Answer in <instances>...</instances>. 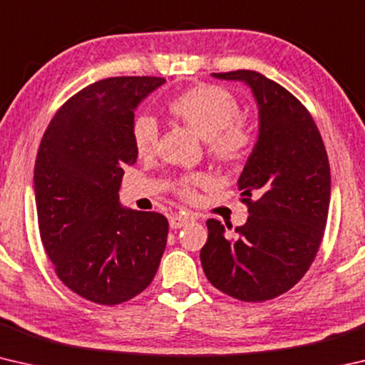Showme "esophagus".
Returning <instances> with one entry per match:
<instances>
[{"instance_id": "esophagus-1", "label": "esophagus", "mask_w": 365, "mask_h": 365, "mask_svg": "<svg viewBox=\"0 0 365 365\" xmlns=\"http://www.w3.org/2000/svg\"><path fill=\"white\" fill-rule=\"evenodd\" d=\"M190 222H193V217L190 215H183V214H174L170 217V227L172 228H182L185 225H188Z\"/></svg>"}]
</instances>
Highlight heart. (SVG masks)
Listing matches in <instances>:
<instances>
[{
    "label": "heart",
    "mask_w": 365,
    "mask_h": 365,
    "mask_svg": "<svg viewBox=\"0 0 365 365\" xmlns=\"http://www.w3.org/2000/svg\"><path fill=\"white\" fill-rule=\"evenodd\" d=\"M168 113L205 138L209 154L219 163L242 164L251 156L255 137L233 122L240 113V104L224 86L212 83L190 86L168 103ZM158 137V125L150 115H138L132 122L130 140L140 158H150L156 153ZM205 183H207L206 175L185 177L177 183V193L193 201L196 188Z\"/></svg>",
    "instance_id": "b5f03b06"
}]
</instances>
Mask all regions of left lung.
I'll return each instance as SVG.
<instances>
[{
  "instance_id": "8db88e82",
  "label": "left lung",
  "mask_w": 365,
  "mask_h": 365,
  "mask_svg": "<svg viewBox=\"0 0 365 365\" xmlns=\"http://www.w3.org/2000/svg\"><path fill=\"white\" fill-rule=\"evenodd\" d=\"M243 80L259 104V137L240 175L250 217L225 238L209 219L201 264L222 293L262 302L287 293L311 267L330 205V164L312 115L298 98L255 71L214 72Z\"/></svg>"
}]
</instances>
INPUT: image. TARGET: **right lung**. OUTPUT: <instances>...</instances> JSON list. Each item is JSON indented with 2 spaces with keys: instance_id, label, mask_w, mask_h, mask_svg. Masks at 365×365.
I'll return each instance as SVG.
<instances>
[{
  "instance_id": "add662e5",
  "label": "right lung",
  "mask_w": 365,
  "mask_h": 365,
  "mask_svg": "<svg viewBox=\"0 0 365 365\" xmlns=\"http://www.w3.org/2000/svg\"><path fill=\"white\" fill-rule=\"evenodd\" d=\"M163 77H109L71 96L49 122L34 185L40 238L54 272L82 298L115 306L153 282L169 222L120 207L125 165L137 163L133 110Z\"/></svg>"
}]
</instances>
